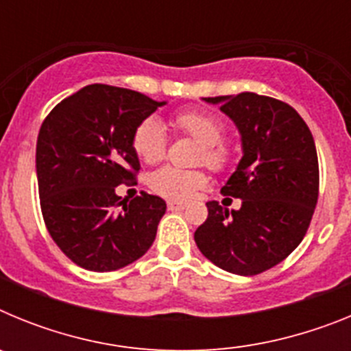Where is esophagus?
I'll return each mask as SVG.
<instances>
[{
  "label": "esophagus",
  "instance_id": "esophagus-1",
  "mask_svg": "<svg viewBox=\"0 0 351 351\" xmlns=\"http://www.w3.org/2000/svg\"><path fill=\"white\" fill-rule=\"evenodd\" d=\"M167 207H169V210H182V209H186L184 204L173 202V200H169V204H167Z\"/></svg>",
  "mask_w": 351,
  "mask_h": 351
}]
</instances>
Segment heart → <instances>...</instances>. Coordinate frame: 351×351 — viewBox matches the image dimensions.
Listing matches in <instances>:
<instances>
[{"label":"heart","mask_w":351,"mask_h":351,"mask_svg":"<svg viewBox=\"0 0 351 351\" xmlns=\"http://www.w3.org/2000/svg\"><path fill=\"white\" fill-rule=\"evenodd\" d=\"M173 125L202 145L198 160L210 169L221 170L230 163V151L221 144L225 128L216 117L200 110H186L176 116ZM165 128L156 117L144 119L133 132V149L145 163L160 161L165 154ZM206 184V173L200 170H181L170 165L161 167L149 176V186L158 195L172 200H188Z\"/></svg>","instance_id":"b5f03b06"}]
</instances>
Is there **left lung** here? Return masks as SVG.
I'll return each instance as SVG.
<instances>
[{
  "mask_svg": "<svg viewBox=\"0 0 351 351\" xmlns=\"http://www.w3.org/2000/svg\"><path fill=\"white\" fill-rule=\"evenodd\" d=\"M202 100L219 105L241 135L243 158L221 188L241 209L207 202L195 243L223 271L260 274L283 262L308 232L318 200L315 141L295 108L276 98L241 93Z\"/></svg>",
  "mask_w": 351,
  "mask_h": 351,
  "instance_id": "1",
  "label": "left lung"
}]
</instances>
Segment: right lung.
<instances>
[{"label":"right lung","instance_id":"add662e5","mask_svg":"<svg viewBox=\"0 0 351 351\" xmlns=\"http://www.w3.org/2000/svg\"><path fill=\"white\" fill-rule=\"evenodd\" d=\"M163 105L132 89L91 84L43 121L36 141L43 219L54 243L82 269L117 271L153 246L165 200L141 193L125 202L116 188L141 170L133 132Z\"/></svg>","mask_w":351,"mask_h":351}]
</instances>
